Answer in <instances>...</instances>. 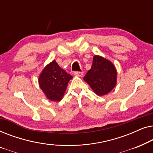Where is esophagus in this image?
<instances>
[{
	"mask_svg": "<svg viewBox=\"0 0 153 153\" xmlns=\"http://www.w3.org/2000/svg\"><path fill=\"white\" fill-rule=\"evenodd\" d=\"M74 76H76L81 77L83 75V73L82 72H74Z\"/></svg>",
	"mask_w": 153,
	"mask_h": 153,
	"instance_id": "34e87169",
	"label": "esophagus"
}]
</instances>
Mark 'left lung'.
<instances>
[{"mask_svg":"<svg viewBox=\"0 0 153 153\" xmlns=\"http://www.w3.org/2000/svg\"><path fill=\"white\" fill-rule=\"evenodd\" d=\"M83 80L99 96L110 93L117 83V70L110 60L101 56L93 57V65Z\"/></svg>","mask_w":153,"mask_h":153,"instance_id":"obj_1","label":"left lung"}]
</instances>
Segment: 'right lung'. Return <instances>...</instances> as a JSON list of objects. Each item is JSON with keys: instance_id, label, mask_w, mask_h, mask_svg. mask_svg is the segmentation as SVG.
<instances>
[{"instance_id": "obj_1", "label": "right lung", "mask_w": 153, "mask_h": 153, "mask_svg": "<svg viewBox=\"0 0 153 153\" xmlns=\"http://www.w3.org/2000/svg\"><path fill=\"white\" fill-rule=\"evenodd\" d=\"M72 76L58 65L55 60L45 66L39 76V85L48 100L60 102Z\"/></svg>"}]
</instances>
